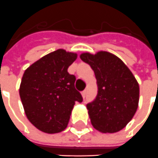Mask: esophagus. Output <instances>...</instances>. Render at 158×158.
Wrapping results in <instances>:
<instances>
[{"label":"esophagus","mask_w":158,"mask_h":158,"mask_svg":"<svg viewBox=\"0 0 158 158\" xmlns=\"http://www.w3.org/2000/svg\"><path fill=\"white\" fill-rule=\"evenodd\" d=\"M86 94H87V90H83L82 92H81V95H82V97L83 98H85L86 96Z\"/></svg>","instance_id":"34e87169"}]
</instances>
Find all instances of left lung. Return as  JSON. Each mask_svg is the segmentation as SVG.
Instances as JSON below:
<instances>
[{"mask_svg": "<svg viewBox=\"0 0 158 158\" xmlns=\"http://www.w3.org/2000/svg\"><path fill=\"white\" fill-rule=\"evenodd\" d=\"M81 59L90 65L97 80L96 98L87 104L91 124L96 130L114 133L122 130L139 106V86L121 59L107 52H85Z\"/></svg>", "mask_w": 158, "mask_h": 158, "instance_id": "1", "label": "left lung"}]
</instances>
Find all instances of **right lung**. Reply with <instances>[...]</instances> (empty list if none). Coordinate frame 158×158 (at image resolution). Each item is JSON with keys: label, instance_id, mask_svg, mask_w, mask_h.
I'll use <instances>...</instances> for the list:
<instances>
[{"label": "right lung", "instance_id": "right-lung-1", "mask_svg": "<svg viewBox=\"0 0 158 158\" xmlns=\"http://www.w3.org/2000/svg\"><path fill=\"white\" fill-rule=\"evenodd\" d=\"M77 54L58 49L25 70L19 96L29 121L46 133H57L68 126L76 102L82 97L75 88L76 77L68 68Z\"/></svg>", "mask_w": 158, "mask_h": 158}]
</instances>
